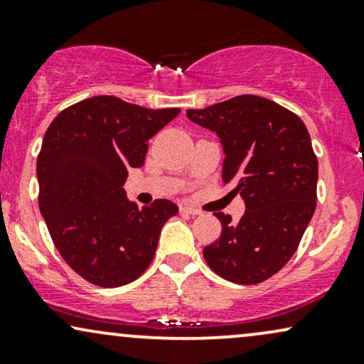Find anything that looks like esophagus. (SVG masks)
Here are the masks:
<instances>
[{"label": "esophagus", "mask_w": 364, "mask_h": 364, "mask_svg": "<svg viewBox=\"0 0 364 364\" xmlns=\"http://www.w3.org/2000/svg\"><path fill=\"white\" fill-rule=\"evenodd\" d=\"M181 212H183V214H188V215H200V214H202L198 208L190 207V205H181Z\"/></svg>", "instance_id": "1"}]
</instances>
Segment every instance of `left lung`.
Masks as SVG:
<instances>
[{
	"label": "left lung",
	"mask_w": 364,
	"mask_h": 364,
	"mask_svg": "<svg viewBox=\"0 0 364 364\" xmlns=\"http://www.w3.org/2000/svg\"><path fill=\"white\" fill-rule=\"evenodd\" d=\"M186 116L219 136L223 179L246 205L236 224L217 212L223 232L203 248V258L225 281H267L289 262L315 212L318 161L310 133L294 112L258 95L188 109Z\"/></svg>",
	"instance_id": "8db88e82"
}]
</instances>
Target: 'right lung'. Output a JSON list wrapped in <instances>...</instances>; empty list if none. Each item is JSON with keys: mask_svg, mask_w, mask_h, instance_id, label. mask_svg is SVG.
I'll list each match as a JSON object with an SVG mask.
<instances>
[{"mask_svg": "<svg viewBox=\"0 0 364 364\" xmlns=\"http://www.w3.org/2000/svg\"><path fill=\"white\" fill-rule=\"evenodd\" d=\"M179 111L97 95L49 124L37 157L39 208L63 260L85 281L124 286L152 262L162 225L178 205L156 200L139 207L123 185L129 168L144 166L147 141Z\"/></svg>", "mask_w": 364, "mask_h": 364, "instance_id": "obj_1", "label": "right lung"}]
</instances>
